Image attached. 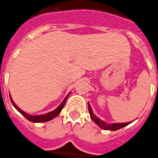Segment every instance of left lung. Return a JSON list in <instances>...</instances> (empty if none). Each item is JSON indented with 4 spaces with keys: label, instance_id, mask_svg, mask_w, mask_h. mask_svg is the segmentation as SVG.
Masks as SVG:
<instances>
[{
    "label": "left lung",
    "instance_id": "1",
    "mask_svg": "<svg viewBox=\"0 0 158 158\" xmlns=\"http://www.w3.org/2000/svg\"><path fill=\"white\" fill-rule=\"evenodd\" d=\"M89 114H90V116H91L92 120H94V122L96 123L97 125H98L99 127L103 129V130H117L119 129H121V128L125 127L126 125H128L130 122L127 123H114V124H106V122H104L103 120H100L99 118H98L96 115H94V112H93V110H92L91 106L89 104Z\"/></svg>",
    "mask_w": 158,
    "mask_h": 158
}]
</instances>
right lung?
Listing matches in <instances>:
<instances>
[{"label":"right lung","mask_w":158,"mask_h":158,"mask_svg":"<svg viewBox=\"0 0 158 158\" xmlns=\"http://www.w3.org/2000/svg\"><path fill=\"white\" fill-rule=\"evenodd\" d=\"M68 96H69V94H68ZM68 96L65 98L64 99V101H63V102H62L60 105L58 106V107L56 109V110H52V111H51V112L49 113H47V114H44V115H28V114H27V113H25L24 111H23L22 110H20L19 108L15 104V102H13V100L11 99L10 96V101L11 102H12V104L14 105V106L16 108V110H18V111H19V112L22 114V115L24 116V117L27 119V120H28L29 121H32V122H37V123H39V122H46V121H49V120H52L53 118H55L56 115H58L60 114V112L61 111V110L63 109V107H64V104H65V102H66V99L67 98H68Z\"/></svg>","instance_id":"right-lung-1"}]
</instances>
